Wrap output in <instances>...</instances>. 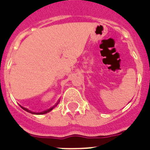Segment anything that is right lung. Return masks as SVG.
<instances>
[{
  "mask_svg": "<svg viewBox=\"0 0 150 150\" xmlns=\"http://www.w3.org/2000/svg\"><path fill=\"white\" fill-rule=\"evenodd\" d=\"M59 101H60V100H59V102H58V103H57L56 104H55V106H53V107H51V108H50V109H48V110H45V111H43V112H32V111H30V110H28L27 108H25V107H22V106H21V107H22V109L24 110H25V111H27V112H30V113H32V114H36V115H42V114H46V113H47V112H50V111L52 110V109H54V108H55V107H56L57 106V104H59Z\"/></svg>",
  "mask_w": 150,
  "mask_h": 150,
  "instance_id": "right-lung-1",
  "label": "right lung"
}]
</instances>
